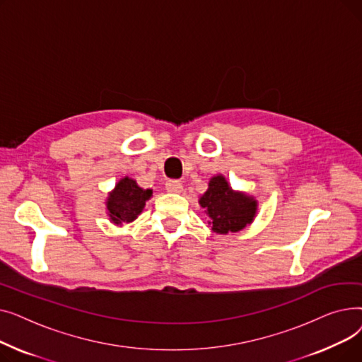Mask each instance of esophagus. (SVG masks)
I'll list each match as a JSON object with an SVG mask.
<instances>
[{
  "mask_svg": "<svg viewBox=\"0 0 362 362\" xmlns=\"http://www.w3.org/2000/svg\"><path fill=\"white\" fill-rule=\"evenodd\" d=\"M165 189L171 194H180L183 191V185L179 180H167L165 182Z\"/></svg>",
  "mask_w": 362,
  "mask_h": 362,
  "instance_id": "1",
  "label": "esophagus"
}]
</instances>
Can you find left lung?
I'll return each mask as SVG.
<instances>
[{
	"label": "left lung",
	"mask_w": 362,
	"mask_h": 362,
	"mask_svg": "<svg viewBox=\"0 0 362 362\" xmlns=\"http://www.w3.org/2000/svg\"><path fill=\"white\" fill-rule=\"evenodd\" d=\"M199 205L210 217L213 232L218 235L236 233L254 221L258 202L254 197L236 192L224 176H214L206 192L199 198Z\"/></svg>",
	"instance_id": "8db88e82"
}]
</instances>
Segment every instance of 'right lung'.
I'll use <instances>...</instances> for the list:
<instances>
[{"mask_svg":"<svg viewBox=\"0 0 362 362\" xmlns=\"http://www.w3.org/2000/svg\"><path fill=\"white\" fill-rule=\"evenodd\" d=\"M152 197V189H142L136 180L123 177L108 194L107 211L110 221L116 226L130 223L142 213L145 202Z\"/></svg>","mask_w":362,"mask_h":362,"instance_id":"1","label":"right lung"}]
</instances>
